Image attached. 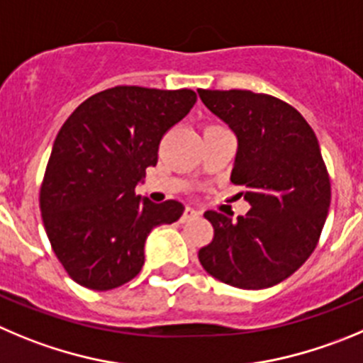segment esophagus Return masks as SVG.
Instances as JSON below:
<instances>
[{
    "label": "esophagus",
    "mask_w": 363,
    "mask_h": 363,
    "mask_svg": "<svg viewBox=\"0 0 363 363\" xmlns=\"http://www.w3.org/2000/svg\"><path fill=\"white\" fill-rule=\"evenodd\" d=\"M201 215L197 208H193V206H186L184 209V215H182V220H189V218H195V216Z\"/></svg>",
    "instance_id": "34e87169"
}]
</instances>
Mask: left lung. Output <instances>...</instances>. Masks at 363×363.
<instances>
[{"instance_id": "obj_1", "label": "left lung", "mask_w": 363, "mask_h": 363, "mask_svg": "<svg viewBox=\"0 0 363 363\" xmlns=\"http://www.w3.org/2000/svg\"><path fill=\"white\" fill-rule=\"evenodd\" d=\"M199 96L235 132L231 182L250 204L236 220L204 213L215 236L199 259L222 283L269 289L310 258L326 222L331 184L319 141L299 111L270 94L199 89Z\"/></svg>"}]
</instances>
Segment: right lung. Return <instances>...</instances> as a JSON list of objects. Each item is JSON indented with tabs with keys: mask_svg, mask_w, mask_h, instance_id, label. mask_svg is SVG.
I'll list each match as a JSON object with an SVG mask.
<instances>
[{
	"mask_svg": "<svg viewBox=\"0 0 363 363\" xmlns=\"http://www.w3.org/2000/svg\"><path fill=\"white\" fill-rule=\"evenodd\" d=\"M197 101L191 89L116 86L73 111L53 143L40 213L53 252L73 281L113 290L140 274L145 242L184 206L135 195L145 170L157 164L164 132Z\"/></svg>",
	"mask_w": 363,
	"mask_h": 363,
	"instance_id": "right-lung-1",
	"label": "right lung"
}]
</instances>
